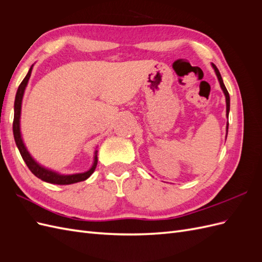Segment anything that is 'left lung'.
<instances>
[{
    "instance_id": "8db88e82",
    "label": "left lung",
    "mask_w": 262,
    "mask_h": 262,
    "mask_svg": "<svg viewBox=\"0 0 262 262\" xmlns=\"http://www.w3.org/2000/svg\"><path fill=\"white\" fill-rule=\"evenodd\" d=\"M212 68L214 69V72H215V74L217 76V80L220 82L221 89H222V91H223V93L225 95V99H226V116H227V119H228V114H229V94H228L226 87H225V85L223 83V80H222V76L220 74V71L217 70L215 64H213V63H212ZM227 132H228V121H227V124H226V136H227Z\"/></svg>"
}]
</instances>
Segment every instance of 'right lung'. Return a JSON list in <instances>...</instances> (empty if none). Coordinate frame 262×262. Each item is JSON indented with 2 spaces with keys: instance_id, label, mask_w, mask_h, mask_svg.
Instances as JSON below:
<instances>
[{
  "instance_id": "add662e5",
  "label": "right lung",
  "mask_w": 262,
  "mask_h": 262,
  "mask_svg": "<svg viewBox=\"0 0 262 262\" xmlns=\"http://www.w3.org/2000/svg\"><path fill=\"white\" fill-rule=\"evenodd\" d=\"M34 64L30 67L27 75L24 78L23 82L20 83L16 96H15V102H14V121H13V134H14V139H15V143L17 145V148L19 150V153L23 157L24 162L26 163L28 166V168L30 171L34 173L36 177L39 179H41L42 181L49 182V184H54V185H72L75 184V182H80L84 181L87 178H90L92 173L95 171V168L97 166V152L96 149L94 153V162L92 167L86 170L84 172H77V173H71V175H64V173H60L55 170H52L50 168H47L45 166L39 164L35 158L30 155L28 152V149L24 143L23 137H21V132H20V114H21V102H23V97L24 94H25V90L27 87L28 81L31 75V71H33Z\"/></svg>"
}]
</instances>
